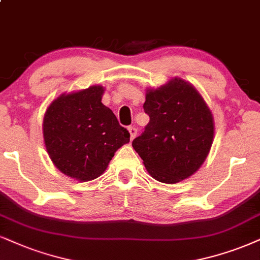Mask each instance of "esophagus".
Listing matches in <instances>:
<instances>
[{
	"label": "esophagus",
	"mask_w": 260,
	"mask_h": 260,
	"mask_svg": "<svg viewBox=\"0 0 260 260\" xmlns=\"http://www.w3.org/2000/svg\"><path fill=\"white\" fill-rule=\"evenodd\" d=\"M129 133H130L131 140H134L135 139V136L137 135V129L135 126H129Z\"/></svg>",
	"instance_id": "esophagus-1"
}]
</instances>
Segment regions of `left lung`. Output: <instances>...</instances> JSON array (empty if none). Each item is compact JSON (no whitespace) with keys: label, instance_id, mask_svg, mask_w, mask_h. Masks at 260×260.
<instances>
[{"label":"left lung","instance_id":"left-lung-1","mask_svg":"<svg viewBox=\"0 0 260 260\" xmlns=\"http://www.w3.org/2000/svg\"><path fill=\"white\" fill-rule=\"evenodd\" d=\"M143 108L149 123L133 147L147 171L168 184L190 177L213 142V117L203 96L176 77L158 89H148Z\"/></svg>","mask_w":260,"mask_h":260}]
</instances>
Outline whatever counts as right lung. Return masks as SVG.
<instances>
[{
  "label": "right lung",
  "instance_id": "right-lung-1",
  "mask_svg": "<svg viewBox=\"0 0 260 260\" xmlns=\"http://www.w3.org/2000/svg\"><path fill=\"white\" fill-rule=\"evenodd\" d=\"M104 88L62 94L47 108L43 119L44 145L57 170L81 182L105 172L130 134L101 102Z\"/></svg>",
  "mask_w": 260,
  "mask_h": 260
}]
</instances>
